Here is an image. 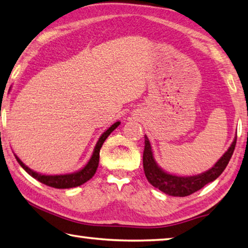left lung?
Returning <instances> with one entry per match:
<instances>
[{"label": "left lung", "instance_id": "obj_1", "mask_svg": "<svg viewBox=\"0 0 248 248\" xmlns=\"http://www.w3.org/2000/svg\"><path fill=\"white\" fill-rule=\"evenodd\" d=\"M235 145L236 137L232 142L231 147H230L227 153L221 157L219 161L215 164L214 168H211L210 170H208L205 173H202V174L199 175L185 177L168 174V173L162 171L161 169L157 166V163H155L154 159L150 142L146 136L144 155H142V164H144L145 175L151 185L155 186V188L160 189L163 193L171 195V196H188V195L202 188L206 184L215 181L217 177L224 171V169L227 168L230 161V159L232 157L234 149H235Z\"/></svg>", "mask_w": 248, "mask_h": 248}]
</instances>
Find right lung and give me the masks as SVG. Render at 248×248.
Wrapping results in <instances>:
<instances>
[{
    "instance_id": "add662e5",
    "label": "right lung",
    "mask_w": 248,
    "mask_h": 248,
    "mask_svg": "<svg viewBox=\"0 0 248 248\" xmlns=\"http://www.w3.org/2000/svg\"><path fill=\"white\" fill-rule=\"evenodd\" d=\"M119 125H120V122H116V123L113 124L110 128L107 129V131L102 134L101 137L99 138L97 145H95V147H94V151H93V155H91L89 162L87 163L85 168H82L80 171L73 173V174L41 175V174H39V173H36L32 170H30L28 167H26L25 164L20 161L19 158L17 157V155H15V158L21 166V168H23L29 175H31L33 179H36L39 182H41L42 184L51 186V187H54V188L76 187V186H80L84 183H86L87 181H89L91 177L94 175L95 171H97L98 164H99L100 149H101L103 142L107 140L108 136L110 135V134L114 131L117 126H119Z\"/></svg>"
}]
</instances>
